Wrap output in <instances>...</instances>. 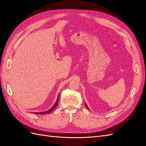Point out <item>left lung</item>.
Wrapping results in <instances>:
<instances>
[{"instance_id":"1","label":"left lung","mask_w":146,"mask_h":146,"mask_svg":"<svg viewBox=\"0 0 146 146\" xmlns=\"http://www.w3.org/2000/svg\"><path fill=\"white\" fill-rule=\"evenodd\" d=\"M85 106H86V107L88 109H89V108H88V106H87L86 104H85Z\"/></svg>"}]
</instances>
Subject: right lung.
I'll use <instances>...</instances> for the list:
<instances>
[{"mask_svg": "<svg viewBox=\"0 0 146 146\" xmlns=\"http://www.w3.org/2000/svg\"><path fill=\"white\" fill-rule=\"evenodd\" d=\"M58 100H59V96L58 97V99H57V100L56 102V103L55 104V105L53 106V107L49 110H48V111H44V112H40V113H36V114H48V113H50L52 112V111H53L54 110L55 107L57 106V105H58Z\"/></svg>", "mask_w": 146, "mask_h": 146, "instance_id": "1", "label": "right lung"}]
</instances>
